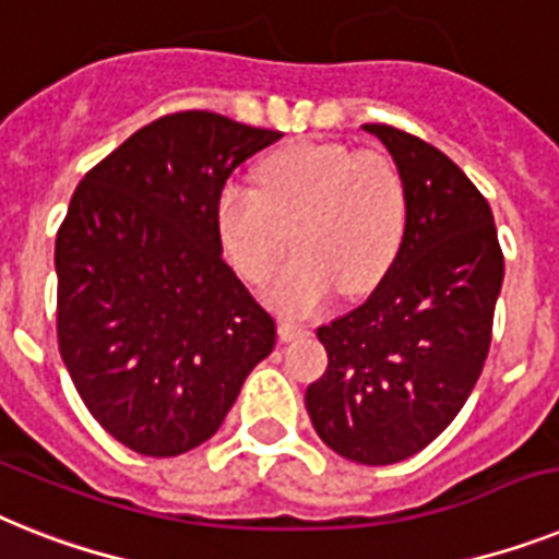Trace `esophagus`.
<instances>
[{"label": "esophagus", "instance_id": "esophagus-1", "mask_svg": "<svg viewBox=\"0 0 559 559\" xmlns=\"http://www.w3.org/2000/svg\"><path fill=\"white\" fill-rule=\"evenodd\" d=\"M306 334H308V329L306 325H299V322H290V320L280 322V340H283V343L299 340V336H306Z\"/></svg>", "mask_w": 559, "mask_h": 559}]
</instances>
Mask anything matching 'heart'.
I'll return each mask as SVG.
<instances>
[{
	"instance_id": "obj_1",
	"label": "heart",
	"mask_w": 559,
	"mask_h": 559,
	"mask_svg": "<svg viewBox=\"0 0 559 559\" xmlns=\"http://www.w3.org/2000/svg\"><path fill=\"white\" fill-rule=\"evenodd\" d=\"M405 182L380 151L334 142L290 145L257 170V188L228 182L216 197V228L230 265L262 283L285 313H311L340 288L366 294L391 269L405 230Z\"/></svg>"
}]
</instances>
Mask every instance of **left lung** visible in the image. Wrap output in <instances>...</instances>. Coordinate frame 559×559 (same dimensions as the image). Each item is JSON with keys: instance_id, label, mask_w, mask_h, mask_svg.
<instances>
[{"instance_id": "8db88e82", "label": "left lung", "mask_w": 559, "mask_h": 559, "mask_svg": "<svg viewBox=\"0 0 559 559\" xmlns=\"http://www.w3.org/2000/svg\"><path fill=\"white\" fill-rule=\"evenodd\" d=\"M405 182V230L371 297L320 325L329 368L306 391L320 440L345 460L391 465L460 414L491 345L502 251L486 197L435 145L362 124Z\"/></svg>"}]
</instances>
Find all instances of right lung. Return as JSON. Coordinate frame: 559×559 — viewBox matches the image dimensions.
Masks as SVG:
<instances>
[{
	"instance_id": "obj_1",
	"label": "right lung",
	"mask_w": 559,
	"mask_h": 559,
	"mask_svg": "<svg viewBox=\"0 0 559 559\" xmlns=\"http://www.w3.org/2000/svg\"><path fill=\"white\" fill-rule=\"evenodd\" d=\"M283 136L211 110L145 124L91 168L57 234V336L114 440L177 456L219 431L276 325L223 260L216 197Z\"/></svg>"
}]
</instances>
